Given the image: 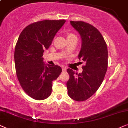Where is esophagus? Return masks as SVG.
<instances>
[{"mask_svg": "<svg viewBox=\"0 0 128 128\" xmlns=\"http://www.w3.org/2000/svg\"><path fill=\"white\" fill-rule=\"evenodd\" d=\"M62 72H66V70H67V68H66V67H62Z\"/></svg>", "mask_w": 128, "mask_h": 128, "instance_id": "1", "label": "esophagus"}]
</instances>
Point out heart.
<instances>
[{
	"label": "heart",
	"instance_id": "1",
	"mask_svg": "<svg viewBox=\"0 0 128 128\" xmlns=\"http://www.w3.org/2000/svg\"><path fill=\"white\" fill-rule=\"evenodd\" d=\"M67 40H70V39H72L73 38H76V35L74 34H73V33H67Z\"/></svg>",
	"mask_w": 128,
	"mask_h": 128
}]
</instances>
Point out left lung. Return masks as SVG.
Listing matches in <instances>:
<instances>
[{
  "label": "left lung",
  "mask_w": 128,
  "mask_h": 128,
  "mask_svg": "<svg viewBox=\"0 0 128 128\" xmlns=\"http://www.w3.org/2000/svg\"><path fill=\"white\" fill-rule=\"evenodd\" d=\"M70 23L81 37L78 58L86 64L79 74L67 69L68 94L75 101H84L94 95L102 82L108 68V49L103 36L93 26L80 21Z\"/></svg>",
  "instance_id": "obj_1"
}]
</instances>
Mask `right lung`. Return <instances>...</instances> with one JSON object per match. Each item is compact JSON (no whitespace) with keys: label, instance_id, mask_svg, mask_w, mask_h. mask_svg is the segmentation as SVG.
Returning <instances> with one entry per match:
<instances>
[{"label":"right lung","instance_id":"add662e5","mask_svg":"<svg viewBox=\"0 0 128 128\" xmlns=\"http://www.w3.org/2000/svg\"><path fill=\"white\" fill-rule=\"evenodd\" d=\"M65 22V20L35 22L25 27L18 37L14 56L16 75L24 91L36 100L50 96L52 82L62 71L58 66L44 64L42 56Z\"/></svg>","mask_w":128,"mask_h":128}]
</instances>
